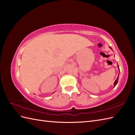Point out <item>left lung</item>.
I'll return each mask as SVG.
<instances>
[{
    "mask_svg": "<svg viewBox=\"0 0 135 135\" xmlns=\"http://www.w3.org/2000/svg\"><path fill=\"white\" fill-rule=\"evenodd\" d=\"M109 48L112 49V48L110 47H109ZM118 69H119V66H118ZM119 71H120V70H119ZM118 79H119V75H118V77H117V79L115 81V82L114 83V87H115V85H117V83H118Z\"/></svg>",
    "mask_w": 135,
    "mask_h": 135,
    "instance_id": "obj_1",
    "label": "left lung"
}]
</instances>
